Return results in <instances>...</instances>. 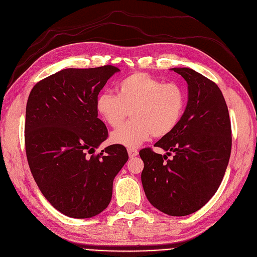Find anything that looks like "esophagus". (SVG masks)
Wrapping results in <instances>:
<instances>
[{"mask_svg": "<svg viewBox=\"0 0 257 257\" xmlns=\"http://www.w3.org/2000/svg\"><path fill=\"white\" fill-rule=\"evenodd\" d=\"M139 154L138 149L136 148H128V155H129V158H134V157H137Z\"/></svg>", "mask_w": 257, "mask_h": 257, "instance_id": "esophagus-1", "label": "esophagus"}]
</instances>
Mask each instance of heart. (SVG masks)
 <instances>
[{"mask_svg": "<svg viewBox=\"0 0 257 257\" xmlns=\"http://www.w3.org/2000/svg\"><path fill=\"white\" fill-rule=\"evenodd\" d=\"M184 89L177 82H164L143 72L127 76L116 85V95L100 93L95 107L111 128L119 127L130 115L132 119L113 131L112 143L138 147L154 135H169L181 120L185 110Z\"/></svg>", "mask_w": 257, "mask_h": 257, "instance_id": "obj_1", "label": "heart"}]
</instances>
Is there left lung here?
Segmentation results:
<instances>
[{
  "mask_svg": "<svg viewBox=\"0 0 257 257\" xmlns=\"http://www.w3.org/2000/svg\"><path fill=\"white\" fill-rule=\"evenodd\" d=\"M188 84L183 116L155 144L175 154L173 160L151 148L140 150L142 184L148 201L170 216L193 214L210 201L229 163L232 129L229 110L218 85L192 69L175 68Z\"/></svg>",
  "mask_w": 257,
  "mask_h": 257,
  "instance_id": "obj_1",
  "label": "left lung"
}]
</instances>
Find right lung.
<instances>
[{
	"label": "right lung",
	"mask_w": 257,
	"mask_h": 257,
	"mask_svg": "<svg viewBox=\"0 0 257 257\" xmlns=\"http://www.w3.org/2000/svg\"><path fill=\"white\" fill-rule=\"evenodd\" d=\"M118 71L113 65L65 69L37 82L28 96L27 162L46 200L65 216L101 213L111 201L114 178L128 161L126 147L117 144L95 154L108 138L95 103Z\"/></svg>",
	"instance_id": "obj_1"
}]
</instances>
